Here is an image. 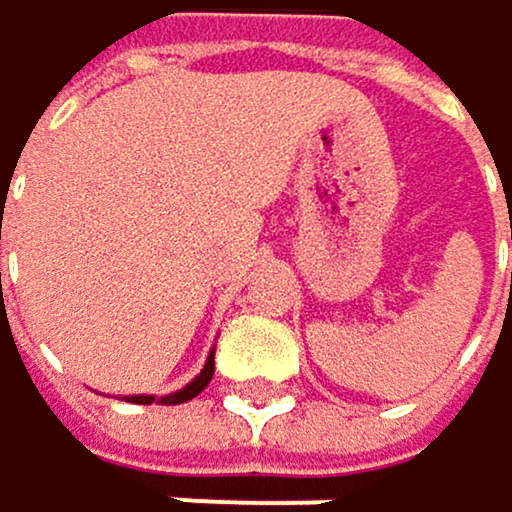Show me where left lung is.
<instances>
[{"label":"left lung","instance_id":"left-lung-1","mask_svg":"<svg viewBox=\"0 0 512 512\" xmlns=\"http://www.w3.org/2000/svg\"><path fill=\"white\" fill-rule=\"evenodd\" d=\"M510 241H512V214H510ZM510 286H512V274H510Z\"/></svg>","mask_w":512,"mask_h":512}]
</instances>
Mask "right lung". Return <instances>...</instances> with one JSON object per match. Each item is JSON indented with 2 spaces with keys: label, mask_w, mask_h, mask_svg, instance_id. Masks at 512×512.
I'll return each mask as SVG.
<instances>
[{
  "label": "right lung",
  "mask_w": 512,
  "mask_h": 512,
  "mask_svg": "<svg viewBox=\"0 0 512 512\" xmlns=\"http://www.w3.org/2000/svg\"><path fill=\"white\" fill-rule=\"evenodd\" d=\"M211 376H214V352L208 355V361H205V367H202V373L193 379L190 384H184L181 390H175V393H166V396H160L157 402H163V405H178V402H187V399H193L196 393H202L205 387H208V382H211ZM128 402H136V405H151L154 402V396H128Z\"/></svg>",
  "instance_id": "add662e5"
}]
</instances>
